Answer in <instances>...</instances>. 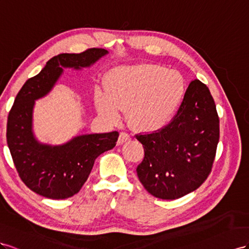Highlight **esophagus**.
Here are the masks:
<instances>
[{"instance_id": "34e87169", "label": "esophagus", "mask_w": 249, "mask_h": 249, "mask_svg": "<svg viewBox=\"0 0 249 249\" xmlns=\"http://www.w3.org/2000/svg\"><path fill=\"white\" fill-rule=\"evenodd\" d=\"M130 140H131V138H130V136H129L128 133L121 132L120 136H119L117 144H118V145H123L124 143H126V142H128V141H130Z\"/></svg>"}]
</instances>
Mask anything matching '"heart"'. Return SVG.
I'll return each instance as SVG.
<instances>
[{
    "label": "heart",
    "mask_w": 249,
    "mask_h": 249,
    "mask_svg": "<svg viewBox=\"0 0 249 249\" xmlns=\"http://www.w3.org/2000/svg\"><path fill=\"white\" fill-rule=\"evenodd\" d=\"M106 91L95 89L99 115L110 123L127 109V122L138 131L162 128L173 118L186 94V82L174 70L141 63L110 70L105 77Z\"/></svg>",
    "instance_id": "b5f03b06"
}]
</instances>
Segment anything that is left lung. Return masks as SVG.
Instances as JSON below:
<instances>
[{
	"label": "left lung",
	"instance_id": "obj_1",
	"mask_svg": "<svg viewBox=\"0 0 249 249\" xmlns=\"http://www.w3.org/2000/svg\"><path fill=\"white\" fill-rule=\"evenodd\" d=\"M137 139L145 151L138 177L151 195L173 200L199 188L211 172L219 142V118L209 88L192 81L171 123Z\"/></svg>",
	"mask_w": 249,
	"mask_h": 249
}]
</instances>
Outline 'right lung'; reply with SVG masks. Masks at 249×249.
Returning <instances> with one entry per match:
<instances>
[{
	"instance_id": "right-lung-1",
	"label": "right lung",
	"mask_w": 249,
	"mask_h": 249,
	"mask_svg": "<svg viewBox=\"0 0 249 249\" xmlns=\"http://www.w3.org/2000/svg\"><path fill=\"white\" fill-rule=\"evenodd\" d=\"M106 54L107 50L93 48L79 54L54 56L16 97L7 121V144L20 179L38 195L66 199L77 194L98 156L116 146L118 131L81 134L61 145L42 144L33 132L35 101L52 90L63 69L89 68Z\"/></svg>"
}]
</instances>
